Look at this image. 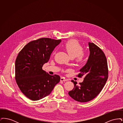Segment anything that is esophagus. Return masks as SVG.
<instances>
[{
  "instance_id": "1",
  "label": "esophagus",
  "mask_w": 123,
  "mask_h": 123,
  "mask_svg": "<svg viewBox=\"0 0 123 123\" xmlns=\"http://www.w3.org/2000/svg\"><path fill=\"white\" fill-rule=\"evenodd\" d=\"M60 81H63V82H65V81H67L68 79H66L64 77H61L60 78Z\"/></svg>"
}]
</instances>
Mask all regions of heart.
Here are the masks:
<instances>
[{
	"instance_id": "1",
	"label": "heart",
	"mask_w": 123,
	"mask_h": 123,
	"mask_svg": "<svg viewBox=\"0 0 123 123\" xmlns=\"http://www.w3.org/2000/svg\"><path fill=\"white\" fill-rule=\"evenodd\" d=\"M64 48L71 58H76L77 62L82 63L86 60L87 54L82 52L83 48L78 41L70 40L65 44Z\"/></svg>"
}]
</instances>
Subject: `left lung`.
<instances>
[{
	"instance_id": "1",
	"label": "left lung",
	"mask_w": 123,
	"mask_h": 123,
	"mask_svg": "<svg viewBox=\"0 0 123 123\" xmlns=\"http://www.w3.org/2000/svg\"><path fill=\"white\" fill-rule=\"evenodd\" d=\"M88 47V59L78 75L80 77L84 76V80L79 85L71 80L74 87L68 93L72 99L80 102L94 99L101 92L108 78L107 62L104 53L93 43L89 42Z\"/></svg>"
}]
</instances>
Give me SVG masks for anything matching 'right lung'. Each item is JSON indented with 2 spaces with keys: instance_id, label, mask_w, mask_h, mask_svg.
<instances>
[{
  "instance_id": "obj_1",
  "label": "right lung",
  "mask_w": 123,
  "mask_h": 123,
  "mask_svg": "<svg viewBox=\"0 0 123 123\" xmlns=\"http://www.w3.org/2000/svg\"><path fill=\"white\" fill-rule=\"evenodd\" d=\"M61 40L42 38L29 42L18 54L15 62V79L21 92L29 99H41L52 91L60 77L42 70Z\"/></svg>"
}]
</instances>
